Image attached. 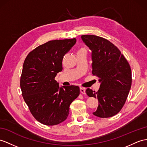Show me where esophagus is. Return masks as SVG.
Returning <instances> with one entry per match:
<instances>
[{
    "label": "esophagus",
    "mask_w": 147,
    "mask_h": 147,
    "mask_svg": "<svg viewBox=\"0 0 147 147\" xmlns=\"http://www.w3.org/2000/svg\"><path fill=\"white\" fill-rule=\"evenodd\" d=\"M80 92L82 93V94H85V88L80 87Z\"/></svg>",
    "instance_id": "34e87169"
}]
</instances>
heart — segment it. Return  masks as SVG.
I'll return each mask as SVG.
<instances>
[{"mask_svg":"<svg viewBox=\"0 0 147 147\" xmlns=\"http://www.w3.org/2000/svg\"><path fill=\"white\" fill-rule=\"evenodd\" d=\"M82 50H83V49H82Z\"/></svg>","mask_w":147,"mask_h":147,"instance_id":"heart-1","label":"heart"}]
</instances>
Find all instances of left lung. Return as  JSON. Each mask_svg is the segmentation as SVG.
<instances>
[{"mask_svg":"<svg viewBox=\"0 0 147 147\" xmlns=\"http://www.w3.org/2000/svg\"><path fill=\"white\" fill-rule=\"evenodd\" d=\"M81 37L92 51V74L100 82L97 92L86 90L88 96L98 98V108L93 114L100 118L113 117L122 109L129 94L130 66L120 50L109 40L94 35Z\"/></svg>","mask_w":147,"mask_h":147,"instance_id":"1","label":"left lung"}]
</instances>
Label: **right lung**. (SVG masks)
<instances>
[{"instance_id":"add662e5","label":"right lung","mask_w":147,"mask_h":147,"mask_svg":"<svg viewBox=\"0 0 147 147\" xmlns=\"http://www.w3.org/2000/svg\"><path fill=\"white\" fill-rule=\"evenodd\" d=\"M76 43V38L49 41L25 59L20 82L22 95L32 115L44 125L52 126L65 121L70 105L80 94L78 86L60 88L55 80L63 69L64 55Z\"/></svg>"}]
</instances>
